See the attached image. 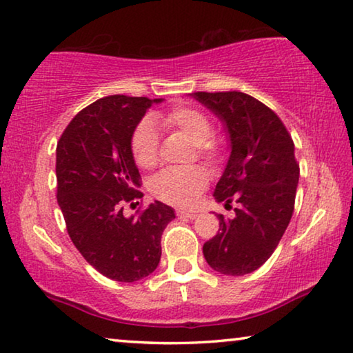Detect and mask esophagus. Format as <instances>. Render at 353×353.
I'll list each match as a JSON object with an SVG mask.
<instances>
[{
	"instance_id": "esophagus-1",
	"label": "esophagus",
	"mask_w": 353,
	"mask_h": 353,
	"mask_svg": "<svg viewBox=\"0 0 353 353\" xmlns=\"http://www.w3.org/2000/svg\"><path fill=\"white\" fill-rule=\"evenodd\" d=\"M177 217L181 219H188V220H194L198 217L196 212H192V210H185V209H177Z\"/></svg>"
}]
</instances>
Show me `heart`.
<instances>
[{"label":"heart","instance_id":"1","mask_svg":"<svg viewBox=\"0 0 353 353\" xmlns=\"http://www.w3.org/2000/svg\"><path fill=\"white\" fill-rule=\"evenodd\" d=\"M168 130L176 131L185 138L192 145L201 152L210 150L208 139L212 134V125L201 110L193 108H179L171 110L165 117L155 119ZM134 161L141 168H152L159 159V133L154 122L144 120L136 128L131 139ZM208 172L203 168H188V170H166L160 172L154 181L155 196L177 206H190L208 185Z\"/></svg>","mask_w":353,"mask_h":353}]
</instances>
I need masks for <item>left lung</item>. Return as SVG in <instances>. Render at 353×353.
<instances>
[{
  "instance_id": "8db88e82",
  "label": "left lung",
  "mask_w": 353,
  "mask_h": 353,
  "mask_svg": "<svg viewBox=\"0 0 353 353\" xmlns=\"http://www.w3.org/2000/svg\"><path fill=\"white\" fill-rule=\"evenodd\" d=\"M225 126L230 143L227 166L215 185L217 203H238L234 217L219 214V233L203 245L214 271L244 276L276 250L290 223L299 166L294 144L281 119L243 92L190 93Z\"/></svg>"
}]
</instances>
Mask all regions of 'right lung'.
Returning <instances> with one entry per match:
<instances>
[{
	"instance_id": "1",
	"label": "right lung",
	"mask_w": 353,
	"mask_h": 353,
	"mask_svg": "<svg viewBox=\"0 0 353 353\" xmlns=\"http://www.w3.org/2000/svg\"><path fill=\"white\" fill-rule=\"evenodd\" d=\"M160 103L99 98L71 120L57 144V201L68 234L88 265L117 282L141 281L157 270L163 230L176 219L160 201L139 217H125L122 208L143 196L131 139L147 109Z\"/></svg>"
}]
</instances>
